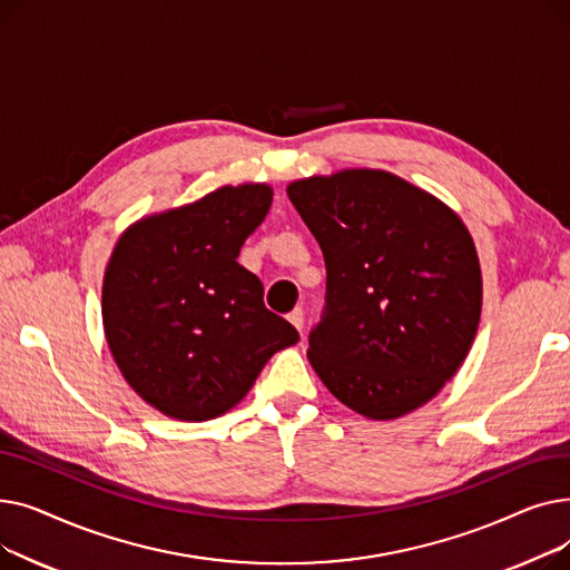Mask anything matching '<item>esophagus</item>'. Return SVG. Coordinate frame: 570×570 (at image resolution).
<instances>
[{"label": "esophagus", "mask_w": 570, "mask_h": 570, "mask_svg": "<svg viewBox=\"0 0 570 570\" xmlns=\"http://www.w3.org/2000/svg\"><path fill=\"white\" fill-rule=\"evenodd\" d=\"M288 321L297 327V331L303 333V327H305V309H303V307H295V309L288 314Z\"/></svg>", "instance_id": "1"}]
</instances>
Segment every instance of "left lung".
Returning a JSON list of instances; mask_svg holds the SVG:
<instances>
[{
    "label": "left lung",
    "mask_w": 570,
    "mask_h": 570,
    "mask_svg": "<svg viewBox=\"0 0 570 570\" xmlns=\"http://www.w3.org/2000/svg\"><path fill=\"white\" fill-rule=\"evenodd\" d=\"M286 191L327 273L312 367L374 421L423 406L453 379L481 321V265L466 226L385 170L297 179Z\"/></svg>",
    "instance_id": "left-lung-1"
}]
</instances>
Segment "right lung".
I'll return each instance as SVG.
<instances>
[{
    "mask_svg": "<svg viewBox=\"0 0 570 570\" xmlns=\"http://www.w3.org/2000/svg\"><path fill=\"white\" fill-rule=\"evenodd\" d=\"M273 189L222 187L131 226L104 277V331L119 372L155 409L209 421L243 400L265 363L301 340L237 263Z\"/></svg>",
    "mask_w": 570,
    "mask_h": 570,
    "instance_id": "right-lung-1",
    "label": "right lung"
}]
</instances>
